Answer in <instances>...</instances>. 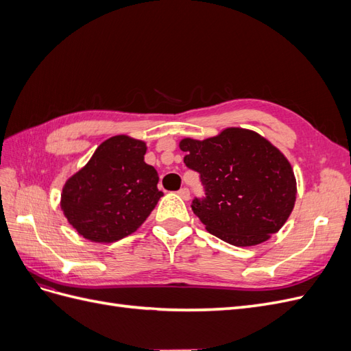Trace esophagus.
Segmentation results:
<instances>
[{"mask_svg": "<svg viewBox=\"0 0 351 351\" xmlns=\"http://www.w3.org/2000/svg\"><path fill=\"white\" fill-rule=\"evenodd\" d=\"M178 196L182 197V199H184V200H189L190 199V192H189V189L187 187H182L178 190Z\"/></svg>", "mask_w": 351, "mask_h": 351, "instance_id": "esophagus-1", "label": "esophagus"}]
</instances>
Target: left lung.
I'll use <instances>...</instances> for the list:
<instances>
[{
	"mask_svg": "<svg viewBox=\"0 0 351 351\" xmlns=\"http://www.w3.org/2000/svg\"><path fill=\"white\" fill-rule=\"evenodd\" d=\"M180 149L200 176L205 196L193 199L192 210L210 234L247 247L289 219L297 192L293 168L265 137L231 127L206 141L183 139Z\"/></svg>",
	"mask_w": 351,
	"mask_h": 351,
	"instance_id": "left-lung-1",
	"label": "left lung"
}]
</instances>
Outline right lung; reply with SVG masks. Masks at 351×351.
Segmentation results:
<instances>
[{
    "instance_id": "add662e5",
    "label": "right lung",
    "mask_w": 351,
    "mask_h": 351,
    "mask_svg": "<svg viewBox=\"0 0 351 351\" xmlns=\"http://www.w3.org/2000/svg\"><path fill=\"white\" fill-rule=\"evenodd\" d=\"M146 145L129 136L110 137L89 162L67 180L61 209L73 228L90 241L130 236L156 206L158 173L145 162Z\"/></svg>"
}]
</instances>
